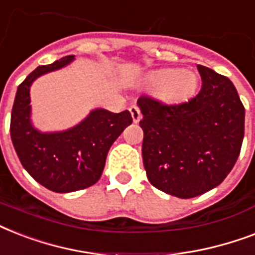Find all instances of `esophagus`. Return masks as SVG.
Listing matches in <instances>:
<instances>
[{
	"instance_id": "esophagus-1",
	"label": "esophagus",
	"mask_w": 255,
	"mask_h": 255,
	"mask_svg": "<svg viewBox=\"0 0 255 255\" xmlns=\"http://www.w3.org/2000/svg\"><path fill=\"white\" fill-rule=\"evenodd\" d=\"M129 112H131L132 120H133V123H137L141 119V112H140L139 107L137 106H131L129 107Z\"/></svg>"
}]
</instances>
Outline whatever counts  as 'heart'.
<instances>
[{
    "label": "heart",
    "instance_id": "heart-1",
    "mask_svg": "<svg viewBox=\"0 0 255 255\" xmlns=\"http://www.w3.org/2000/svg\"><path fill=\"white\" fill-rule=\"evenodd\" d=\"M148 83L161 90V96L170 103H181L196 94L198 77L190 70L164 69L148 77Z\"/></svg>",
    "mask_w": 255,
    "mask_h": 255
}]
</instances>
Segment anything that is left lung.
Segmentation results:
<instances>
[{"label":"left lung","instance_id":"left-lung-1","mask_svg":"<svg viewBox=\"0 0 255 255\" xmlns=\"http://www.w3.org/2000/svg\"><path fill=\"white\" fill-rule=\"evenodd\" d=\"M197 95L167 106L140 96L143 164L152 185L192 198L221 184L237 161L245 131V108L229 78L197 66Z\"/></svg>","mask_w":255,"mask_h":255}]
</instances>
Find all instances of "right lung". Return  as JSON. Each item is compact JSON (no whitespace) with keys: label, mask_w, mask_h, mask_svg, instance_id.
<instances>
[{"label":"right lung","mask_w":255,"mask_h":255,"mask_svg":"<svg viewBox=\"0 0 255 255\" xmlns=\"http://www.w3.org/2000/svg\"><path fill=\"white\" fill-rule=\"evenodd\" d=\"M73 61L74 55H67L30 73L18 86L10 119V136L22 167L35 181L57 193L94 185L102 176L108 149L124 128L132 124L128 110L114 114L95 108L66 131L41 132L34 127L30 106L33 82Z\"/></svg>","instance_id":"obj_1"}]
</instances>
